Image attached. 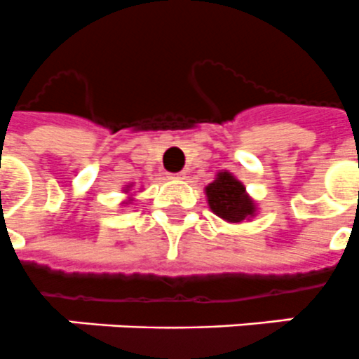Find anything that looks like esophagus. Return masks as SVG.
<instances>
[{"mask_svg":"<svg viewBox=\"0 0 359 359\" xmlns=\"http://www.w3.org/2000/svg\"><path fill=\"white\" fill-rule=\"evenodd\" d=\"M172 180H185L187 177V174L185 172H177V174H172Z\"/></svg>","mask_w":359,"mask_h":359,"instance_id":"34e87169","label":"esophagus"}]
</instances>
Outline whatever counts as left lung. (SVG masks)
Returning a JSON list of instances; mask_svg holds the SVG:
<instances>
[{"mask_svg": "<svg viewBox=\"0 0 359 359\" xmlns=\"http://www.w3.org/2000/svg\"><path fill=\"white\" fill-rule=\"evenodd\" d=\"M205 196H208L209 209L226 222L239 224L250 220L257 213L256 202L246 193L245 183L239 182L228 170L217 174L215 182L205 187Z\"/></svg>", "mask_w": 359, "mask_h": 359, "instance_id": "8db88e82", "label": "left lung"}]
</instances>
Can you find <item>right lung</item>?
Wrapping results in <instances>:
<instances>
[{"label": "right lung", "mask_w": 359, "mask_h": 359, "mask_svg": "<svg viewBox=\"0 0 359 359\" xmlns=\"http://www.w3.org/2000/svg\"><path fill=\"white\" fill-rule=\"evenodd\" d=\"M130 187H131V185H128V187L124 189V193H130ZM130 200H131V198H130ZM126 203H130V202H126Z\"/></svg>", "instance_id": "1"}]
</instances>
